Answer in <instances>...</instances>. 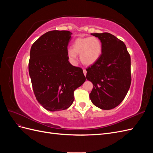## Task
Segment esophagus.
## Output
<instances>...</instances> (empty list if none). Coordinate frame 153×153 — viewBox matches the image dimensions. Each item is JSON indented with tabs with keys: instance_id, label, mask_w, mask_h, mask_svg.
<instances>
[{
	"instance_id": "obj_1",
	"label": "esophagus",
	"mask_w": 153,
	"mask_h": 153,
	"mask_svg": "<svg viewBox=\"0 0 153 153\" xmlns=\"http://www.w3.org/2000/svg\"><path fill=\"white\" fill-rule=\"evenodd\" d=\"M83 71H84V75H85V76H86V74H87V71L85 70V69H84V70H83Z\"/></svg>"
}]
</instances>
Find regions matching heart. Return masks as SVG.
<instances>
[{"label":"heart","mask_w":153,"mask_h":153,"mask_svg":"<svg viewBox=\"0 0 153 153\" xmlns=\"http://www.w3.org/2000/svg\"><path fill=\"white\" fill-rule=\"evenodd\" d=\"M102 52V44L96 37L77 38L72 45V49L68 50V58L73 65L77 63L76 54L80 55V61L86 66L94 64L100 57Z\"/></svg>","instance_id":"obj_1"}]
</instances>
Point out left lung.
<instances>
[{
    "label": "left lung",
    "instance_id": "obj_1",
    "mask_svg": "<svg viewBox=\"0 0 153 153\" xmlns=\"http://www.w3.org/2000/svg\"><path fill=\"white\" fill-rule=\"evenodd\" d=\"M102 44V53L86 69V78L93 84L89 98L102 110L114 108L121 103L130 87L131 58L122 41L108 32L91 34Z\"/></svg>",
    "mask_w": 153,
    "mask_h": 153
}]
</instances>
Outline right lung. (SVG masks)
Instances as JSON below:
<instances>
[{
  "label": "right lung",
  "instance_id": "add662e5",
  "mask_svg": "<svg viewBox=\"0 0 153 153\" xmlns=\"http://www.w3.org/2000/svg\"><path fill=\"white\" fill-rule=\"evenodd\" d=\"M68 30L46 32L32 45L29 72L34 93L46 110H66L74 101V91L85 81L82 69L68 61Z\"/></svg>",
  "mask_w": 153,
  "mask_h": 153
}]
</instances>
